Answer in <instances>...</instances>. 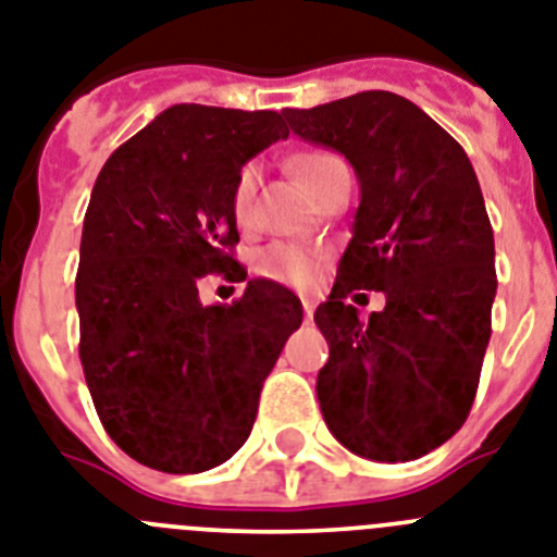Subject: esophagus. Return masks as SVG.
I'll return each mask as SVG.
<instances>
[{
    "instance_id": "34e87169",
    "label": "esophagus",
    "mask_w": 557,
    "mask_h": 557,
    "mask_svg": "<svg viewBox=\"0 0 557 557\" xmlns=\"http://www.w3.org/2000/svg\"><path fill=\"white\" fill-rule=\"evenodd\" d=\"M299 302H302V313H306V319L313 317V308H317V302H313L311 297H299Z\"/></svg>"
}]
</instances>
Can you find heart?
Returning <instances> with one entry per match:
<instances>
[{
	"mask_svg": "<svg viewBox=\"0 0 557 557\" xmlns=\"http://www.w3.org/2000/svg\"><path fill=\"white\" fill-rule=\"evenodd\" d=\"M338 164H345L336 153L331 151H302L292 157V168L299 176V182L308 187V190H317L322 182H325L327 173ZM258 185H260V168L255 162L244 164L232 182V219L235 224L249 230L258 219ZM258 272L269 280H277L285 285H308L313 280V258L306 249L292 244H272L265 246L258 255Z\"/></svg>",
	"mask_w": 557,
	"mask_h": 557,
	"instance_id": "b5f03b06",
	"label": "heart"
}]
</instances>
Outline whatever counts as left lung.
<instances>
[{
	"mask_svg": "<svg viewBox=\"0 0 557 557\" xmlns=\"http://www.w3.org/2000/svg\"><path fill=\"white\" fill-rule=\"evenodd\" d=\"M285 120L345 153L361 187L333 292L313 313L331 347L317 379L322 418L359 457H423L466 423L491 338L493 230L471 159L393 91L288 109ZM359 287L387 297L367 323L346 306Z\"/></svg>",
	"mask_w": 557,
	"mask_h": 557,
	"instance_id": "1",
	"label": "left lung"
}]
</instances>
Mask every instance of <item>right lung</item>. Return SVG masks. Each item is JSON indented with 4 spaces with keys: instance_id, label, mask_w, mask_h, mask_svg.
Returning a JSON list of instances; mask_svg holds the SVG:
<instances>
[{
    "instance_id": "1",
    "label": "right lung",
    "mask_w": 557,
    "mask_h": 557,
    "mask_svg": "<svg viewBox=\"0 0 557 557\" xmlns=\"http://www.w3.org/2000/svg\"><path fill=\"white\" fill-rule=\"evenodd\" d=\"M288 137L280 111L178 103L106 159L81 235V364L98 418L125 454L201 473L246 443L265 375L302 306L249 280L232 306H201L198 280H246L232 258V182Z\"/></svg>"
}]
</instances>
